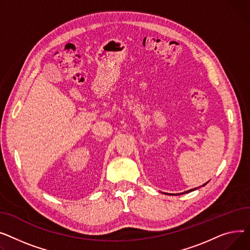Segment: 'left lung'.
<instances>
[{
    "label": "left lung",
    "mask_w": 250,
    "mask_h": 250,
    "mask_svg": "<svg viewBox=\"0 0 250 250\" xmlns=\"http://www.w3.org/2000/svg\"><path fill=\"white\" fill-rule=\"evenodd\" d=\"M205 185H207V183L205 184ZM205 185H203V186H205ZM196 188H192V189H189V190H187V192H185V193H188V192H192V190H195ZM182 194H184V193H182ZM175 195H178V194H175Z\"/></svg>",
    "instance_id": "left-lung-1"
}]
</instances>
